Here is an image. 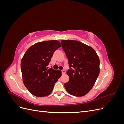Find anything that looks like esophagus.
<instances>
[{"mask_svg":"<svg viewBox=\"0 0 124 124\" xmlns=\"http://www.w3.org/2000/svg\"><path fill=\"white\" fill-rule=\"evenodd\" d=\"M62 74H65L66 73V70H64V69H63V70H62Z\"/></svg>","mask_w":124,"mask_h":124,"instance_id":"obj_1","label":"esophagus"}]
</instances>
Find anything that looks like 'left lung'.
Listing matches in <instances>:
<instances>
[{
  "mask_svg": "<svg viewBox=\"0 0 124 124\" xmlns=\"http://www.w3.org/2000/svg\"><path fill=\"white\" fill-rule=\"evenodd\" d=\"M62 48L72 69L67 71L69 80L65 83L67 92L81 97L91 91L100 72V61L96 51L90 46L77 40H61Z\"/></svg>",
  "mask_w": 124,
  "mask_h": 124,
  "instance_id": "8db88e82",
  "label": "left lung"
}]
</instances>
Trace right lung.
Instances as JSON below:
<instances>
[{"label": "right lung", "instance_id": "add662e5", "mask_svg": "<svg viewBox=\"0 0 124 124\" xmlns=\"http://www.w3.org/2000/svg\"><path fill=\"white\" fill-rule=\"evenodd\" d=\"M61 46L57 40L44 41L32 45L26 51L21 62L23 83L29 92L36 97L50 95L62 71L48 69L54 52Z\"/></svg>", "mask_w": 124, "mask_h": 124}]
</instances>
